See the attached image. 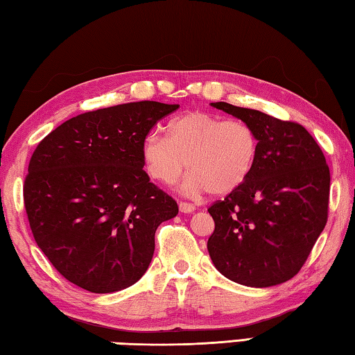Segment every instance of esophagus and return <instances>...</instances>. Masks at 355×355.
<instances>
[{"label": "esophagus", "mask_w": 355, "mask_h": 355, "mask_svg": "<svg viewBox=\"0 0 355 355\" xmlns=\"http://www.w3.org/2000/svg\"><path fill=\"white\" fill-rule=\"evenodd\" d=\"M178 208L182 213H194L196 211V207L192 205V203H186V202H180Z\"/></svg>", "instance_id": "1"}]
</instances>
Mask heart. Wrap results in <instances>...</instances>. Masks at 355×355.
Here are the masks:
<instances>
[{"instance_id":"b5f03b06","label":"heart","mask_w":355,"mask_h":355,"mask_svg":"<svg viewBox=\"0 0 355 355\" xmlns=\"http://www.w3.org/2000/svg\"><path fill=\"white\" fill-rule=\"evenodd\" d=\"M169 137L150 133L142 142V161L150 177L173 184L184 167L183 192L225 196L250 177L258 156V136L250 123L222 120L205 111H189L169 122Z\"/></svg>"}]
</instances>
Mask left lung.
Wrapping results in <instances>:
<instances>
[{"label":"left lung","mask_w":355,"mask_h":355,"mask_svg":"<svg viewBox=\"0 0 355 355\" xmlns=\"http://www.w3.org/2000/svg\"><path fill=\"white\" fill-rule=\"evenodd\" d=\"M211 106L254 127L258 156L244 184L208 208L214 219L208 254L239 285H280L299 272L326 227V158L302 125L225 101Z\"/></svg>","instance_id":"8db88e82"}]
</instances>
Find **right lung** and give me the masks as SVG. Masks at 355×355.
<instances>
[{"label": "right lung", "mask_w": 355, "mask_h": 355, "mask_svg": "<svg viewBox=\"0 0 355 355\" xmlns=\"http://www.w3.org/2000/svg\"><path fill=\"white\" fill-rule=\"evenodd\" d=\"M178 107L135 101L84 112L34 150L23 188L29 225L71 284L106 294L146 274L156 228L178 207L142 171V142Z\"/></svg>", "instance_id": "right-lung-1"}]
</instances>
